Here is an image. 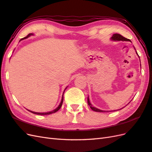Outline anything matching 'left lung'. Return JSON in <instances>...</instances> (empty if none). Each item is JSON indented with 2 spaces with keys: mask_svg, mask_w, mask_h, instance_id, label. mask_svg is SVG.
I'll return each instance as SVG.
<instances>
[{
  "mask_svg": "<svg viewBox=\"0 0 152 152\" xmlns=\"http://www.w3.org/2000/svg\"><path fill=\"white\" fill-rule=\"evenodd\" d=\"M111 40H114V41H130V42H131V41L129 40V39L124 38V37H123L122 35H121V34H117V33L114 34L113 35H112V37H111ZM136 53H137V54L138 55V54H137V52H136ZM138 56H139V55H138ZM87 103H88V106H90L91 108V109H92V110H94V111H95V112H107V111H104V110H102L98 109V108H96V107H92V104L90 103V101H89L88 96V98H87ZM129 103H130V102H129ZM114 111H115V110H114Z\"/></svg>",
  "mask_w": 152,
  "mask_h": 152,
  "instance_id": "8db88e82",
  "label": "left lung"
}]
</instances>
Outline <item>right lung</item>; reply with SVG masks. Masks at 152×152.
Instances as JSON below:
<instances>
[{
  "label": "right lung",
  "mask_w": 152,
  "mask_h": 152,
  "mask_svg": "<svg viewBox=\"0 0 152 152\" xmlns=\"http://www.w3.org/2000/svg\"><path fill=\"white\" fill-rule=\"evenodd\" d=\"M33 34H32V33H29V34H28V35L27 36V37H24V38H22L20 41H21L22 40H24V39H26V38H28V37H30L31 35H33ZM67 87H66V88H65L64 92H65V89L67 88ZM64 94H63V95H62L61 101V102H60V103L59 105H58V107L56 108H55V109L53 110H52V111L48 112H33V111H31V110H28V111H29V112H31V113H33V114H37V115H49V114H53V113H55V112H56L58 110L60 109V108H61V105H62V103H63V101H64Z\"/></svg>",
  "instance_id": "right-lung-1"
}]
</instances>
